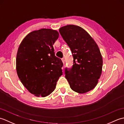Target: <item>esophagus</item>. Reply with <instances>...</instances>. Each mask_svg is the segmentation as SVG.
Returning a JSON list of instances; mask_svg holds the SVG:
<instances>
[{
  "label": "esophagus",
  "mask_w": 124,
  "mask_h": 124,
  "mask_svg": "<svg viewBox=\"0 0 124 124\" xmlns=\"http://www.w3.org/2000/svg\"><path fill=\"white\" fill-rule=\"evenodd\" d=\"M62 61L63 62V64H64L65 63V60L64 59H62Z\"/></svg>",
  "instance_id": "obj_1"
}]
</instances>
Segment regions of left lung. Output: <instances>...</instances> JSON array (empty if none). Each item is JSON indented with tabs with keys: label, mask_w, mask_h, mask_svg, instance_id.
Here are the masks:
<instances>
[{
	"label": "left lung",
	"mask_w": 124,
	"mask_h": 124,
	"mask_svg": "<svg viewBox=\"0 0 124 124\" xmlns=\"http://www.w3.org/2000/svg\"><path fill=\"white\" fill-rule=\"evenodd\" d=\"M59 32L72 52L73 64L65 77L73 91L83 94L94 88L101 75L103 60L95 41L79 26L68 25Z\"/></svg>",
	"instance_id": "1"
}]
</instances>
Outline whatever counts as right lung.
Segmentation results:
<instances>
[{
  "label": "right lung",
  "instance_id": "1",
  "mask_svg": "<svg viewBox=\"0 0 124 124\" xmlns=\"http://www.w3.org/2000/svg\"><path fill=\"white\" fill-rule=\"evenodd\" d=\"M59 36L56 30L51 29L33 31L25 36L18 48L17 76L29 92L36 96L52 93L62 75L63 63L55 56L53 48Z\"/></svg>",
  "mask_w": 124,
  "mask_h": 124
}]
</instances>
